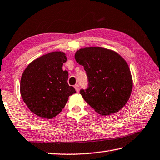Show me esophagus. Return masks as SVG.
<instances>
[{
    "instance_id": "34e87169",
    "label": "esophagus",
    "mask_w": 160,
    "mask_h": 160,
    "mask_svg": "<svg viewBox=\"0 0 160 160\" xmlns=\"http://www.w3.org/2000/svg\"><path fill=\"white\" fill-rule=\"evenodd\" d=\"M74 88H75V90H76V91L77 92H79V86L78 85V84H76V85L74 86Z\"/></svg>"
}]
</instances>
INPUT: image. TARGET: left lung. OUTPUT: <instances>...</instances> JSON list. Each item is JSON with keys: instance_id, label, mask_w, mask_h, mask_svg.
<instances>
[{"instance_id": "1", "label": "left lung", "mask_w": 160, "mask_h": 160, "mask_svg": "<svg viewBox=\"0 0 160 160\" xmlns=\"http://www.w3.org/2000/svg\"><path fill=\"white\" fill-rule=\"evenodd\" d=\"M75 59L83 65L88 88L80 90L87 103L102 116L116 113L130 97L132 78L128 63L118 53L102 47L78 50Z\"/></svg>"}]
</instances>
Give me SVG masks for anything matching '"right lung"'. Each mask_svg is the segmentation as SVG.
<instances>
[{
    "label": "right lung",
    "instance_id": "obj_1",
    "mask_svg": "<svg viewBox=\"0 0 160 160\" xmlns=\"http://www.w3.org/2000/svg\"><path fill=\"white\" fill-rule=\"evenodd\" d=\"M65 54L54 52L31 62L23 72L21 95L33 113L51 119L61 112L69 96L76 92L68 85V72L62 70Z\"/></svg>",
    "mask_w": 160,
    "mask_h": 160
}]
</instances>
